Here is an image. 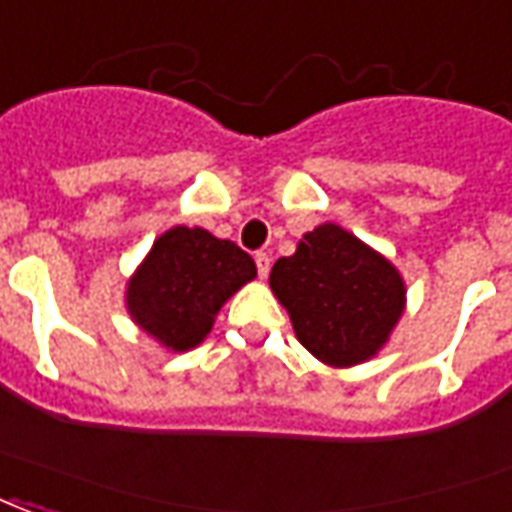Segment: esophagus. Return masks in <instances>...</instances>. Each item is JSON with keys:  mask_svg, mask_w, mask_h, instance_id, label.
Masks as SVG:
<instances>
[{"mask_svg": "<svg viewBox=\"0 0 512 512\" xmlns=\"http://www.w3.org/2000/svg\"><path fill=\"white\" fill-rule=\"evenodd\" d=\"M255 263H257V274L266 279L268 271H271V257L266 255V252H257L255 255Z\"/></svg>", "mask_w": 512, "mask_h": 512, "instance_id": "1", "label": "esophagus"}]
</instances>
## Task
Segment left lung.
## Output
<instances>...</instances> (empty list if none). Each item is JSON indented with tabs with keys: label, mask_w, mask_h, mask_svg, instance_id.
<instances>
[{
	"label": "left lung",
	"mask_w": 512,
	"mask_h": 512,
	"mask_svg": "<svg viewBox=\"0 0 512 512\" xmlns=\"http://www.w3.org/2000/svg\"><path fill=\"white\" fill-rule=\"evenodd\" d=\"M268 282L298 342L336 369L374 358L407 301L391 260L333 222L306 233L295 255L279 257Z\"/></svg>",
	"instance_id": "left-lung-1"
}]
</instances>
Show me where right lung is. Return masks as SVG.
<instances>
[{
	"label": "right lung",
	"instance_id": "right-lung-1",
	"mask_svg": "<svg viewBox=\"0 0 512 512\" xmlns=\"http://www.w3.org/2000/svg\"><path fill=\"white\" fill-rule=\"evenodd\" d=\"M257 276L241 246L203 227L162 233L127 285V312L162 347H198L230 295Z\"/></svg>",
	"mask_w": 512,
	"mask_h": 512
}]
</instances>
